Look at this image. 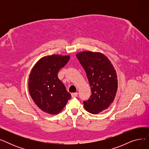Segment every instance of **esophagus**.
Here are the masks:
<instances>
[{
    "instance_id": "obj_1",
    "label": "esophagus",
    "mask_w": 149,
    "mask_h": 149,
    "mask_svg": "<svg viewBox=\"0 0 149 149\" xmlns=\"http://www.w3.org/2000/svg\"><path fill=\"white\" fill-rule=\"evenodd\" d=\"M78 95V93L75 92V93H71V96L72 98H75V97H77Z\"/></svg>"
}]
</instances>
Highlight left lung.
<instances>
[{
    "mask_svg": "<svg viewBox=\"0 0 149 149\" xmlns=\"http://www.w3.org/2000/svg\"><path fill=\"white\" fill-rule=\"evenodd\" d=\"M76 56L84 68L91 88L92 95L83 101L86 110L97 114L107 109L113 101L118 89L114 67L101 52L83 51Z\"/></svg>",
    "mask_w": 149,
    "mask_h": 149,
    "instance_id": "8db88e82",
    "label": "left lung"
}]
</instances>
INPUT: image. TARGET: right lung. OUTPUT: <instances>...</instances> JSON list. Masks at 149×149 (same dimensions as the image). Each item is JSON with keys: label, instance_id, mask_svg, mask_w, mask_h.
I'll return each mask as SVG.
<instances>
[{"label": "right lung", "instance_id": "add662e5", "mask_svg": "<svg viewBox=\"0 0 149 149\" xmlns=\"http://www.w3.org/2000/svg\"><path fill=\"white\" fill-rule=\"evenodd\" d=\"M70 58L69 56L51 55L42 57L29 75V94L39 109L45 113L56 115L65 107L71 95L58 78L59 70Z\"/></svg>", "mask_w": 149, "mask_h": 149}]
</instances>
